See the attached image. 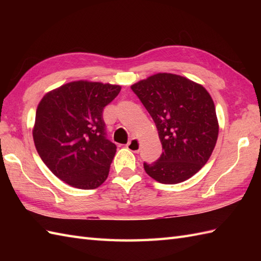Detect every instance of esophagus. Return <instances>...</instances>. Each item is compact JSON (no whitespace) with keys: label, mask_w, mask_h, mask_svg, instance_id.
Listing matches in <instances>:
<instances>
[{"label":"esophagus","mask_w":261,"mask_h":261,"mask_svg":"<svg viewBox=\"0 0 261 261\" xmlns=\"http://www.w3.org/2000/svg\"><path fill=\"white\" fill-rule=\"evenodd\" d=\"M126 148L132 152H139V150H140L139 139H137V138H132V139L129 141V143L126 145Z\"/></svg>","instance_id":"esophagus-1"}]
</instances>
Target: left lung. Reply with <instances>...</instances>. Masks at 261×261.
<instances>
[{"label": "left lung", "instance_id": "1", "mask_svg": "<svg viewBox=\"0 0 261 261\" xmlns=\"http://www.w3.org/2000/svg\"><path fill=\"white\" fill-rule=\"evenodd\" d=\"M139 97L158 130L164 151L146 173L162 184H178L207 163L219 136V122L210 93L184 76L158 73L137 82Z\"/></svg>", "mask_w": 261, "mask_h": 261}]
</instances>
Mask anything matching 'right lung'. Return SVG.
<instances>
[{
    "label": "right lung",
    "mask_w": 261,
    "mask_h": 261,
    "mask_svg": "<svg viewBox=\"0 0 261 261\" xmlns=\"http://www.w3.org/2000/svg\"><path fill=\"white\" fill-rule=\"evenodd\" d=\"M120 85L75 81L39 102L33 141L51 173L71 187L94 190L107 180L116 146L105 137L103 109Z\"/></svg>",
    "instance_id": "1"
}]
</instances>
